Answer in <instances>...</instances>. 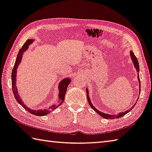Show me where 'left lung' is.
Masks as SVG:
<instances>
[{
	"label": "left lung",
	"mask_w": 152,
	"mask_h": 152,
	"mask_svg": "<svg viewBox=\"0 0 152 152\" xmlns=\"http://www.w3.org/2000/svg\"><path fill=\"white\" fill-rule=\"evenodd\" d=\"M130 57L132 58V62H133L134 63V67L136 68V71L137 72V73H139L140 72V67H139V63H138V60H137L136 56H135L134 54L132 52H130ZM137 79H138V82H139V84H140V86H139V92H140V76L139 75H137ZM88 88H86V94H87V99H88V103H89V105L90 106V107H92V108L94 110V111L97 113V114H98L100 115H101L102 117L105 118V119H115V118H121L124 116V115H126V114H128V112H129V111H130L131 110L133 109V107L135 106V105L136 104L137 102L136 103L134 104V105H133V106H132L130 109L129 110H128L127 111H125V112H120L119 114H118L117 115H110V114H104V113L100 111H99V110H98L96 108V107L93 106V104H92V102H91V100H90V98H89V95H88Z\"/></svg>",
	"instance_id": "obj_1"
}]
</instances>
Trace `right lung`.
Listing matches in <instances>:
<instances>
[{
    "label": "right lung",
    "mask_w": 152,
    "mask_h": 152,
    "mask_svg": "<svg viewBox=\"0 0 152 152\" xmlns=\"http://www.w3.org/2000/svg\"><path fill=\"white\" fill-rule=\"evenodd\" d=\"M34 39H29L27 40L26 42L24 43V45L23 46L22 48L20 49L19 50L17 57H16V62H15V64L14 66V68L12 69V76H11V78H12V92H13V94L15 96V98L16 99V100L18 102L19 104H20L22 106H23L24 109L27 110L29 113L32 114H34L35 115H38V116H44V115H46L48 114L49 113H50L52 111H53L54 110L57 108L58 107L60 106L61 105L63 102H64V97H65V94L66 92V90L68 88V86L70 84V82H71V79L69 78H66L62 80L61 82L59 83L58 85V90H59V92H58V101L56 104L52 105V106L48 107L46 109H40V110H32L29 108L28 107H27L26 106V104H24L23 101L21 100V98L19 96V94L17 90V87H16V72H17V70L18 65L20 64V63L22 60V58H23V55L24 54V52H25L27 49L28 48V46L32 44V42H34Z\"/></svg>",
    "instance_id": "obj_1"
}]
</instances>
